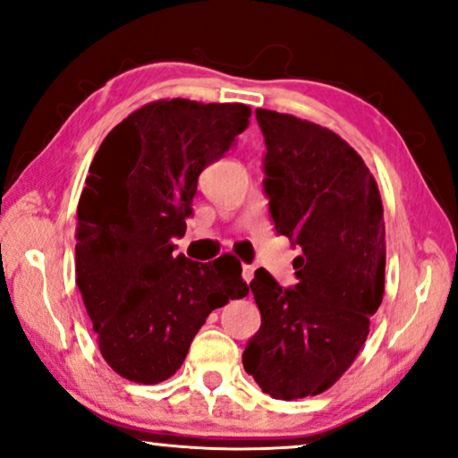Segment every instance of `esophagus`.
<instances>
[{"mask_svg":"<svg viewBox=\"0 0 458 458\" xmlns=\"http://www.w3.org/2000/svg\"><path fill=\"white\" fill-rule=\"evenodd\" d=\"M252 276H255V267H252V265H242V279H244V282L250 284Z\"/></svg>","mask_w":458,"mask_h":458,"instance_id":"34e87169","label":"esophagus"}]
</instances>
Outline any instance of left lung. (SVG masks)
Segmentation results:
<instances>
[{
	"mask_svg": "<svg viewBox=\"0 0 458 458\" xmlns=\"http://www.w3.org/2000/svg\"><path fill=\"white\" fill-rule=\"evenodd\" d=\"M255 114L269 216L300 255L292 288L255 271L261 327L242 364L263 393L292 401L335 385L364 345L385 294V217L377 181L350 143L292 114Z\"/></svg>",
	"mask_w": 458,
	"mask_h": 458,
	"instance_id": "left-lung-1",
	"label": "left lung"
}]
</instances>
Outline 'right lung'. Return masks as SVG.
Here are the masks:
<instances>
[{
  "label": "right lung",
  "instance_id": "right-lung-1",
  "mask_svg": "<svg viewBox=\"0 0 458 458\" xmlns=\"http://www.w3.org/2000/svg\"><path fill=\"white\" fill-rule=\"evenodd\" d=\"M241 102L156 100L121 121L90 164L78 203L76 284L102 358L158 385L179 370L211 310L249 294L241 261L174 257L197 179L249 127Z\"/></svg>",
  "mask_w": 458,
  "mask_h": 458
}]
</instances>
